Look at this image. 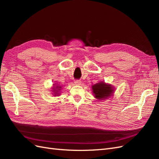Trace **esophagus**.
<instances>
[{
    "label": "esophagus",
    "mask_w": 159,
    "mask_h": 159,
    "mask_svg": "<svg viewBox=\"0 0 159 159\" xmlns=\"http://www.w3.org/2000/svg\"><path fill=\"white\" fill-rule=\"evenodd\" d=\"M74 83H75V85H80L81 84V81L80 80H75L74 81Z\"/></svg>",
    "instance_id": "esophagus-1"
}]
</instances>
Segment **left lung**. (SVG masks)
I'll return each instance as SVG.
<instances>
[{
    "instance_id": "1",
    "label": "left lung",
    "mask_w": 159,
    "mask_h": 159,
    "mask_svg": "<svg viewBox=\"0 0 159 159\" xmlns=\"http://www.w3.org/2000/svg\"><path fill=\"white\" fill-rule=\"evenodd\" d=\"M115 89L114 86L103 81H100L91 85V89L95 98L100 101L107 99L110 97H112Z\"/></svg>"
}]
</instances>
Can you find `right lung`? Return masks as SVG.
<instances>
[{
    "label": "right lung",
    "mask_w": 159,
    "mask_h": 159,
    "mask_svg": "<svg viewBox=\"0 0 159 159\" xmlns=\"http://www.w3.org/2000/svg\"><path fill=\"white\" fill-rule=\"evenodd\" d=\"M62 87L60 85H59L57 84H53V86L51 88V91H52V94L54 96H59L60 95V91L61 90Z\"/></svg>",
    "instance_id": "1"
}]
</instances>
